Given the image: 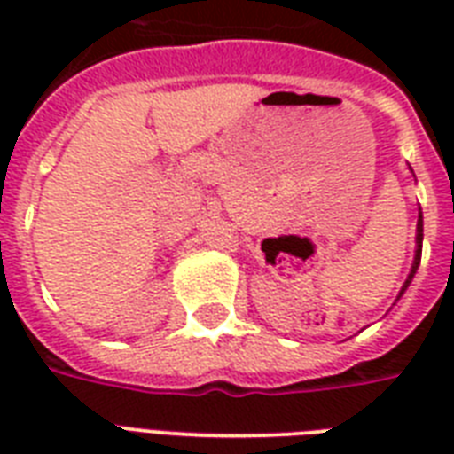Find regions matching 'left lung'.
<instances>
[{"mask_svg":"<svg viewBox=\"0 0 454 454\" xmlns=\"http://www.w3.org/2000/svg\"><path fill=\"white\" fill-rule=\"evenodd\" d=\"M422 238H424V223H422V209H419V219H417V249H415V262H412V269H410V276L405 280V285L401 287V294L398 299L403 297V292L408 290L410 283H412V278H415L417 269H419V262H422Z\"/></svg>","mask_w":454,"mask_h":454,"instance_id":"8db88e82","label":"left lung"}]
</instances>
